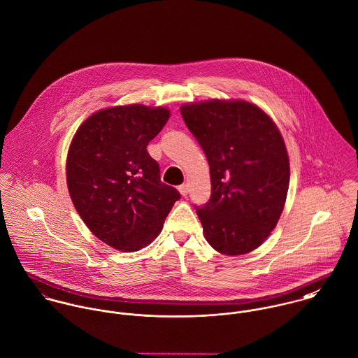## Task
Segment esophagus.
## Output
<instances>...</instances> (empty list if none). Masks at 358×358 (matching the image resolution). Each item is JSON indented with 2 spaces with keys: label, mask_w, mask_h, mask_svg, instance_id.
<instances>
[{
  "label": "esophagus",
  "mask_w": 358,
  "mask_h": 358,
  "mask_svg": "<svg viewBox=\"0 0 358 358\" xmlns=\"http://www.w3.org/2000/svg\"><path fill=\"white\" fill-rule=\"evenodd\" d=\"M178 191H180V194H181L182 196H187V195H188V185H187V184H181V185L178 187Z\"/></svg>",
  "instance_id": "esophagus-1"
}]
</instances>
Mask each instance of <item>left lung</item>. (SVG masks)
<instances>
[{
  "instance_id": "obj_1",
  "label": "left lung",
  "mask_w": 358,
  "mask_h": 358,
  "mask_svg": "<svg viewBox=\"0 0 358 358\" xmlns=\"http://www.w3.org/2000/svg\"><path fill=\"white\" fill-rule=\"evenodd\" d=\"M181 115L210 166L212 196L195 206L206 241L227 256L255 250L275 228L289 188L278 127L246 101L188 103Z\"/></svg>"
}]
</instances>
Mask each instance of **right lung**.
Instances as JSON below:
<instances>
[{
	"mask_svg": "<svg viewBox=\"0 0 358 358\" xmlns=\"http://www.w3.org/2000/svg\"><path fill=\"white\" fill-rule=\"evenodd\" d=\"M169 117L162 106L108 108L73 137L66 162L73 205L90 231L117 250L149 245L181 198L160 181L159 164L146 150Z\"/></svg>",
	"mask_w": 358,
	"mask_h": 358,
	"instance_id": "1",
	"label": "right lung"
}]
</instances>
